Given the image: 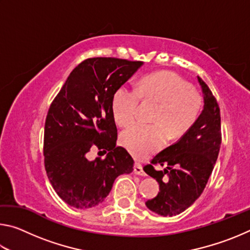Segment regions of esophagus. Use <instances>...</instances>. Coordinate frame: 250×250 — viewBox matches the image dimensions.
<instances>
[{
  "mask_svg": "<svg viewBox=\"0 0 250 250\" xmlns=\"http://www.w3.org/2000/svg\"><path fill=\"white\" fill-rule=\"evenodd\" d=\"M133 173L135 175H140V176H145L146 173L143 171L142 166L140 163H134V167H133Z\"/></svg>",
  "mask_w": 250,
  "mask_h": 250,
  "instance_id": "1",
  "label": "esophagus"
}]
</instances>
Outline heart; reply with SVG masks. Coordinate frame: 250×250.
Segmentation results:
<instances>
[{"mask_svg": "<svg viewBox=\"0 0 250 250\" xmlns=\"http://www.w3.org/2000/svg\"><path fill=\"white\" fill-rule=\"evenodd\" d=\"M159 104L153 122L155 125L135 124L124 131L120 143L134 158L146 159L167 143V137L180 138L195 124L201 101L189 84L170 71L147 75L138 83V90L121 84L112 96L113 119L120 126L132 124L138 116L140 99Z\"/></svg>", "mask_w": 250, "mask_h": 250, "instance_id": "1", "label": "heart"}]
</instances>
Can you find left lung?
Masks as SVG:
<instances>
[{
  "label": "left lung",
  "mask_w": 250,
  "mask_h": 250,
  "mask_svg": "<svg viewBox=\"0 0 250 250\" xmlns=\"http://www.w3.org/2000/svg\"><path fill=\"white\" fill-rule=\"evenodd\" d=\"M204 107L194 125L174 145L161 151L143 170L158 181L160 192L146 202L161 216H175L188 209L204 191L222 143L221 113L208 86L197 77ZM154 165L166 166L155 170Z\"/></svg>",
  "instance_id": "left-lung-1"
}]
</instances>
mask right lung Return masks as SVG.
Wrapping results in <instances>:
<instances>
[{"instance_id":"right-lung-1","label":"right lung","mask_w":250,"mask_h":250,"mask_svg":"<svg viewBox=\"0 0 250 250\" xmlns=\"http://www.w3.org/2000/svg\"><path fill=\"white\" fill-rule=\"evenodd\" d=\"M143 65L112 57L88 58L71 71L50 104L45 122V168L57 195L75 208L104 201L113 182L133 171V159L117 146L111 101L116 89ZM94 145L109 150L86 159Z\"/></svg>"}]
</instances>
